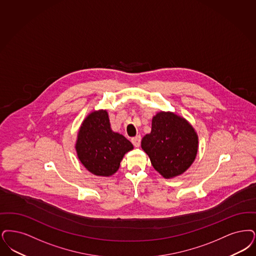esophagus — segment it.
I'll return each instance as SVG.
<instances>
[{"mask_svg":"<svg viewBox=\"0 0 256 256\" xmlns=\"http://www.w3.org/2000/svg\"><path fill=\"white\" fill-rule=\"evenodd\" d=\"M132 142L134 146L139 148L140 144H141V136H140V135H137V136L133 137V138H132Z\"/></svg>","mask_w":256,"mask_h":256,"instance_id":"1","label":"esophagus"}]
</instances>
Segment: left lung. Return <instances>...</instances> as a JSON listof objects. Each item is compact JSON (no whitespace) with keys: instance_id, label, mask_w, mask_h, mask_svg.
<instances>
[{"instance_id":"8db88e82","label":"left lung","mask_w":256,"mask_h":256,"mask_svg":"<svg viewBox=\"0 0 256 256\" xmlns=\"http://www.w3.org/2000/svg\"><path fill=\"white\" fill-rule=\"evenodd\" d=\"M154 168L166 179L174 178L192 166L198 150V136L184 118L160 112L152 118V132L141 142Z\"/></svg>"}]
</instances>
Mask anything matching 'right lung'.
Masks as SVG:
<instances>
[{
	"label": "right lung",
	"mask_w": 256,
	"mask_h": 256,
	"mask_svg": "<svg viewBox=\"0 0 256 256\" xmlns=\"http://www.w3.org/2000/svg\"><path fill=\"white\" fill-rule=\"evenodd\" d=\"M84 166L97 176L115 174L124 155L133 150L132 144L120 133L114 132L106 110L90 113L82 121L75 144Z\"/></svg>",
	"instance_id": "right-lung-1"
}]
</instances>
